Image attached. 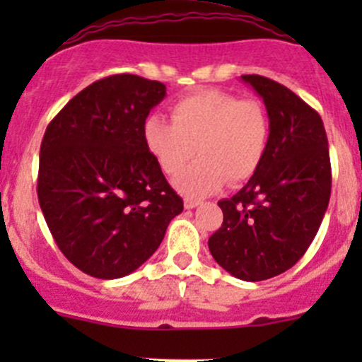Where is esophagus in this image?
Wrapping results in <instances>:
<instances>
[{
  "mask_svg": "<svg viewBox=\"0 0 362 362\" xmlns=\"http://www.w3.org/2000/svg\"><path fill=\"white\" fill-rule=\"evenodd\" d=\"M198 204H202V202L199 199H192V198H185L184 199V206L187 208V210H191V208H196Z\"/></svg>",
  "mask_w": 362,
  "mask_h": 362,
  "instance_id": "1",
  "label": "esophagus"
}]
</instances>
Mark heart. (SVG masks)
Masks as SVG:
<instances>
[{
	"label": "heart",
	"mask_w": 362,
	"mask_h": 362,
	"mask_svg": "<svg viewBox=\"0 0 362 362\" xmlns=\"http://www.w3.org/2000/svg\"><path fill=\"white\" fill-rule=\"evenodd\" d=\"M171 119L148 117L144 140L170 177L180 173L198 152L199 159L175 182L184 194H210L224 182L243 184L264 160L269 119L259 101L203 89L178 100Z\"/></svg>",
	"instance_id": "1"
}]
</instances>
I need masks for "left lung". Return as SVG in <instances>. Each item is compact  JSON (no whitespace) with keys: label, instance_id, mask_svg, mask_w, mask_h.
I'll return each mask as SVG.
<instances>
[{"label":"left lung","instance_id":"obj_1","mask_svg":"<svg viewBox=\"0 0 362 362\" xmlns=\"http://www.w3.org/2000/svg\"><path fill=\"white\" fill-rule=\"evenodd\" d=\"M262 98L269 119L264 160L233 198L210 236L215 261L245 282L293 268L315 238L331 196V160L320 115L291 89L261 75H242Z\"/></svg>","mask_w":362,"mask_h":362}]
</instances>
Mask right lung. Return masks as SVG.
Here are the masks:
<instances>
[{
    "mask_svg": "<svg viewBox=\"0 0 362 362\" xmlns=\"http://www.w3.org/2000/svg\"><path fill=\"white\" fill-rule=\"evenodd\" d=\"M166 86L112 75L69 100L40 147L38 202L57 247L80 272L120 279L160 245L184 210L144 140Z\"/></svg>",
    "mask_w": 362,
    "mask_h": 362,
    "instance_id": "add662e5",
    "label": "right lung"
}]
</instances>
